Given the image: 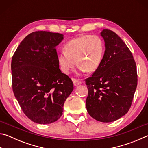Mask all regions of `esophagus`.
I'll return each mask as SVG.
<instances>
[{"label": "esophagus", "mask_w": 148, "mask_h": 148, "mask_svg": "<svg viewBox=\"0 0 148 148\" xmlns=\"http://www.w3.org/2000/svg\"><path fill=\"white\" fill-rule=\"evenodd\" d=\"M72 81H73L74 85L75 86H79V85L82 84V82L79 81V80H78V79H77L73 78V79H72Z\"/></svg>", "instance_id": "1"}]
</instances>
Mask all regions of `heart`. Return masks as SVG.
Instances as JSON below:
<instances>
[{
	"label": "heart",
	"instance_id": "b5f03b06",
	"mask_svg": "<svg viewBox=\"0 0 148 148\" xmlns=\"http://www.w3.org/2000/svg\"><path fill=\"white\" fill-rule=\"evenodd\" d=\"M64 52L57 56L62 71L68 74L76 62L82 72L95 71L101 64L104 53V43L97 35H83L64 44Z\"/></svg>",
	"mask_w": 148,
	"mask_h": 148
}]
</instances>
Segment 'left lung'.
I'll return each instance as SVG.
<instances>
[{"label":"left lung","mask_w":148,"mask_h":148,"mask_svg":"<svg viewBox=\"0 0 148 148\" xmlns=\"http://www.w3.org/2000/svg\"><path fill=\"white\" fill-rule=\"evenodd\" d=\"M101 34L105 42V51L99 66L85 79L88 89L86 108L92 118L108 123L128 112L138 76L132 54L121 38L108 29H104Z\"/></svg>","instance_id":"left-lung-1"}]
</instances>
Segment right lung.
Returning a JSON list of instances; mask_svg holds the SVG:
<instances>
[{"label":"right lung","mask_w":148,"mask_h":148,"mask_svg":"<svg viewBox=\"0 0 148 148\" xmlns=\"http://www.w3.org/2000/svg\"><path fill=\"white\" fill-rule=\"evenodd\" d=\"M63 39L57 32L35 31L25 38L12 59V89L25 116L49 124L62 114L73 82L59 69L56 46Z\"/></svg>","instance_id":"1"}]
</instances>
